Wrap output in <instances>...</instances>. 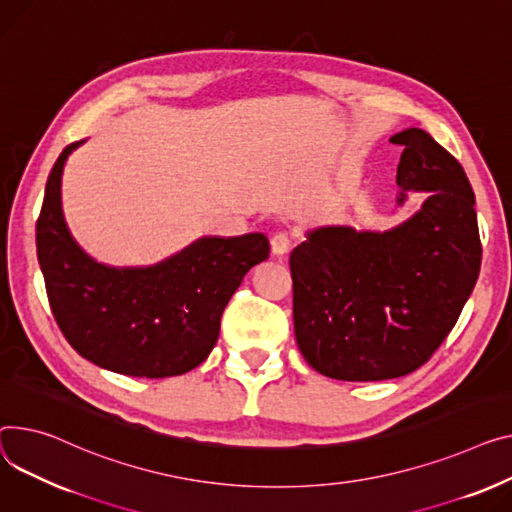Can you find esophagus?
<instances>
[{"label": "esophagus", "instance_id": "1", "mask_svg": "<svg viewBox=\"0 0 512 512\" xmlns=\"http://www.w3.org/2000/svg\"><path fill=\"white\" fill-rule=\"evenodd\" d=\"M290 245H292L290 236L286 232H278V234H274V238H271V253H274L276 257H282L290 251Z\"/></svg>", "mask_w": 512, "mask_h": 512}]
</instances>
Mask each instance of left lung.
I'll return each instance as SVG.
<instances>
[{"mask_svg": "<svg viewBox=\"0 0 512 512\" xmlns=\"http://www.w3.org/2000/svg\"><path fill=\"white\" fill-rule=\"evenodd\" d=\"M397 208L418 212L387 230L317 226L290 253L296 344L337 381H387L420 368L455 327L480 276L473 189L461 164L424 129L391 138Z\"/></svg>", "mask_w": 512, "mask_h": 512, "instance_id": "left-lung-1", "label": "left lung"}]
</instances>
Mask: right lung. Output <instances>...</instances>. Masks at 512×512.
I'll use <instances>...</instances> for the list:
<instances>
[{"mask_svg":"<svg viewBox=\"0 0 512 512\" xmlns=\"http://www.w3.org/2000/svg\"><path fill=\"white\" fill-rule=\"evenodd\" d=\"M84 142L59 154L37 222L53 317L72 348L100 368L146 379L185 374L214 350L230 296L269 257L267 236H199L152 265L96 261L74 238L61 203L65 162Z\"/></svg>","mask_w":512,"mask_h":512,"instance_id":"right-lung-1","label":"right lung"}]
</instances>
